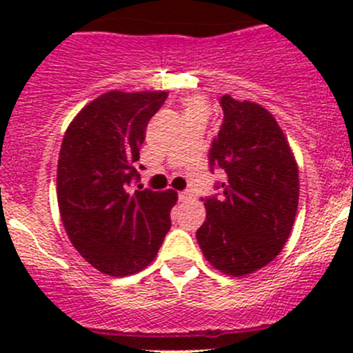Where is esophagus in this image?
Here are the masks:
<instances>
[{
	"label": "esophagus",
	"mask_w": 353,
	"mask_h": 353,
	"mask_svg": "<svg viewBox=\"0 0 353 353\" xmlns=\"http://www.w3.org/2000/svg\"><path fill=\"white\" fill-rule=\"evenodd\" d=\"M191 198H193V194L190 191H181L179 193V201H190Z\"/></svg>",
	"instance_id": "esophagus-1"
}]
</instances>
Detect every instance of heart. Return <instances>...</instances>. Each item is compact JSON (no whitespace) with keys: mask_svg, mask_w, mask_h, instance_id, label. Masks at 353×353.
<instances>
[{"mask_svg":"<svg viewBox=\"0 0 353 353\" xmlns=\"http://www.w3.org/2000/svg\"><path fill=\"white\" fill-rule=\"evenodd\" d=\"M181 108H183V117L184 119H206L210 116V104L203 95H190V97H184L181 102Z\"/></svg>","mask_w":353,"mask_h":353,"instance_id":"heart-1","label":"heart"}]
</instances>
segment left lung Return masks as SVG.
<instances>
[{
	"label": "left lung",
	"instance_id": "8db88e82",
	"mask_svg": "<svg viewBox=\"0 0 353 353\" xmlns=\"http://www.w3.org/2000/svg\"><path fill=\"white\" fill-rule=\"evenodd\" d=\"M222 126L208 154L222 170L219 193L201 198L206 220L196 232L205 258L220 272L243 276L279 256L294 225L299 172L275 117L254 102L220 97Z\"/></svg>",
	"mask_w": 353,
	"mask_h": 353
}]
</instances>
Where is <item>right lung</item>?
<instances>
[{
    "label": "right lung",
    "mask_w": 353,
    "mask_h": 353,
    "mask_svg": "<svg viewBox=\"0 0 353 353\" xmlns=\"http://www.w3.org/2000/svg\"><path fill=\"white\" fill-rule=\"evenodd\" d=\"M167 92H108L68 126L58 160L63 225L78 252L102 273L126 276L155 258L170 229L177 193L131 190L145 130ZM141 169V165H140Z\"/></svg>",
    "instance_id": "right-lung-1"
}]
</instances>
